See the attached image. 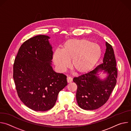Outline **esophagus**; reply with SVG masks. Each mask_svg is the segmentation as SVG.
<instances>
[{
    "mask_svg": "<svg viewBox=\"0 0 131 131\" xmlns=\"http://www.w3.org/2000/svg\"><path fill=\"white\" fill-rule=\"evenodd\" d=\"M67 81L68 83H70L72 81V78L70 77H67Z\"/></svg>",
    "mask_w": 131,
    "mask_h": 131,
    "instance_id": "34e87169",
    "label": "esophagus"
}]
</instances>
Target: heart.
<instances>
[{
	"instance_id": "heart-1",
	"label": "heart",
	"mask_w": 131,
	"mask_h": 131,
	"mask_svg": "<svg viewBox=\"0 0 131 131\" xmlns=\"http://www.w3.org/2000/svg\"><path fill=\"white\" fill-rule=\"evenodd\" d=\"M101 47L86 39H72L67 40L62 51L57 49L53 55V62L60 72L64 71L69 66L76 73L83 74L91 70L100 59Z\"/></svg>"
}]
</instances>
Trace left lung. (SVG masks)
<instances>
[{
    "label": "left lung",
    "instance_id": "obj_1",
    "mask_svg": "<svg viewBox=\"0 0 131 131\" xmlns=\"http://www.w3.org/2000/svg\"><path fill=\"white\" fill-rule=\"evenodd\" d=\"M106 46L103 63L94 70L73 79L77 85V103L83 109L95 110L104 105L116 86L118 72L115 54L109 43L106 42ZM103 71L107 73V76L101 80L97 73Z\"/></svg>",
    "mask_w": 131,
    "mask_h": 131
}]
</instances>
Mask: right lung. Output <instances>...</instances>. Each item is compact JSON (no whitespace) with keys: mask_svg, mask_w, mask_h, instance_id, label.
<instances>
[{"mask_svg":"<svg viewBox=\"0 0 131 131\" xmlns=\"http://www.w3.org/2000/svg\"><path fill=\"white\" fill-rule=\"evenodd\" d=\"M50 37L38 35L20 47L13 64V77L17 95L29 108L39 111L53 107L59 93L67 84L66 76L51 66Z\"/></svg>","mask_w":131,"mask_h":131,"instance_id":"obj_1","label":"right lung"}]
</instances>
